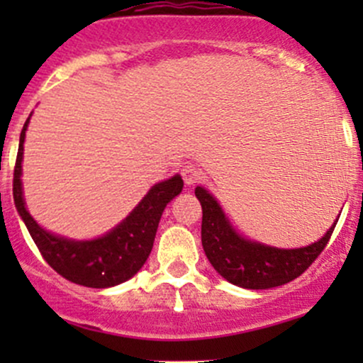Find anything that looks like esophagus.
<instances>
[{
  "label": "esophagus",
  "mask_w": 363,
  "mask_h": 363,
  "mask_svg": "<svg viewBox=\"0 0 363 363\" xmlns=\"http://www.w3.org/2000/svg\"><path fill=\"white\" fill-rule=\"evenodd\" d=\"M181 175L188 186H193L195 182H199L200 179H202V172H200V168L196 167V164H191V163H188L182 167Z\"/></svg>",
  "instance_id": "obj_1"
}]
</instances>
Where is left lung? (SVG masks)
<instances>
[{"label":"left lung","instance_id":"obj_1","mask_svg":"<svg viewBox=\"0 0 363 363\" xmlns=\"http://www.w3.org/2000/svg\"><path fill=\"white\" fill-rule=\"evenodd\" d=\"M195 195L202 203V246L208 262L226 281L247 290H267L296 279L327 247L339 221L335 219L325 237L311 246L277 250L240 237L203 188L199 186Z\"/></svg>","mask_w":363,"mask_h":363}]
</instances>
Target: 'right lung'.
Returning a JSON list of instances; mask_svg holds the SVG:
<instances>
[{"instance_id":"obj_1","label":"right lung","mask_w":363,"mask_h":363,"mask_svg":"<svg viewBox=\"0 0 363 363\" xmlns=\"http://www.w3.org/2000/svg\"><path fill=\"white\" fill-rule=\"evenodd\" d=\"M28 123L29 117L21 131L19 152L13 168V202L43 259L65 279L87 288L116 286L133 277L151 255L161 214L167 203L182 191V179L174 175L168 181L152 186L133 212L100 239L77 242L52 235L40 228L24 207L21 161Z\"/></svg>"}]
</instances>
